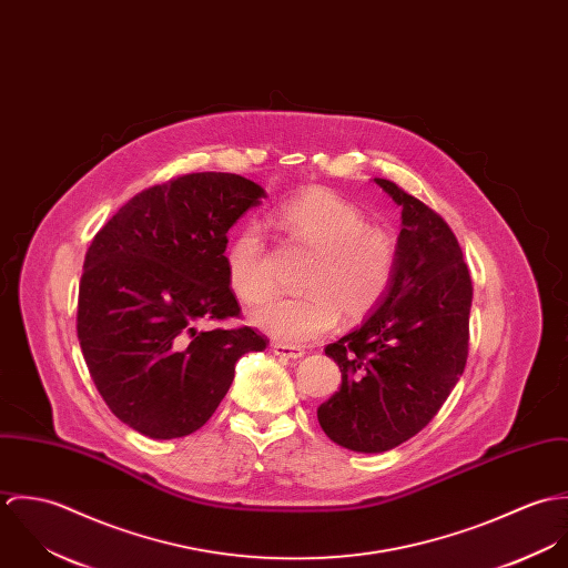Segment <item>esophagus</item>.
Returning <instances> with one entry per match:
<instances>
[{"mask_svg": "<svg viewBox=\"0 0 568 568\" xmlns=\"http://www.w3.org/2000/svg\"><path fill=\"white\" fill-rule=\"evenodd\" d=\"M271 349H273V354H275V356H280V358H291V361H295V358H302V356L306 354L302 347H295V345H284V343H275Z\"/></svg>", "mask_w": 568, "mask_h": 568, "instance_id": "obj_1", "label": "esophagus"}]
</instances>
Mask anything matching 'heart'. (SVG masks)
Returning <instances> with one entry per match:
<instances>
[{
  "instance_id": "heart-1",
  "label": "heart",
  "mask_w": 568,
  "mask_h": 568,
  "mask_svg": "<svg viewBox=\"0 0 568 568\" xmlns=\"http://www.w3.org/2000/svg\"><path fill=\"white\" fill-rule=\"evenodd\" d=\"M277 227L315 251L297 297H277L251 313V324L284 345L322 338L343 315L363 317L387 293L396 248L367 227L365 214L327 190H308L275 210ZM227 282L244 304H260L273 291L266 248L257 227H244L227 246Z\"/></svg>"
}]
</instances>
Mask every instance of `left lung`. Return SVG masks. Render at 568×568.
Segmentation results:
<instances>
[{
	"label": "left lung",
	"mask_w": 568,
	"mask_h": 568,
	"mask_svg": "<svg viewBox=\"0 0 568 568\" xmlns=\"http://www.w3.org/2000/svg\"><path fill=\"white\" fill-rule=\"evenodd\" d=\"M403 207L396 266L369 317L325 347L341 389L317 408L325 435L354 453H385L446 403L468 358L473 282L450 227L394 181L374 179Z\"/></svg>",
	"instance_id": "1"
}]
</instances>
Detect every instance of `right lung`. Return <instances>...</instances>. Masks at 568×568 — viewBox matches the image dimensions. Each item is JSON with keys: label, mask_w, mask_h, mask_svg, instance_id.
<instances>
[{"label": "right lung", "mask_w": 568, "mask_h": 568, "mask_svg": "<svg viewBox=\"0 0 568 568\" xmlns=\"http://www.w3.org/2000/svg\"><path fill=\"white\" fill-rule=\"evenodd\" d=\"M264 187L194 172L135 194L95 234L82 264L79 341L111 413L153 439L199 430L232 387L239 358L262 352L227 282V232Z\"/></svg>", "instance_id": "right-lung-1"}]
</instances>
